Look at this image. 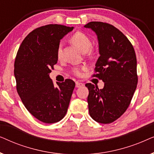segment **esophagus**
<instances>
[{"mask_svg": "<svg viewBox=\"0 0 154 154\" xmlns=\"http://www.w3.org/2000/svg\"><path fill=\"white\" fill-rule=\"evenodd\" d=\"M83 85H84V84L81 83V82H78L77 81L76 83H75V87H76V88L82 87V86H83Z\"/></svg>", "mask_w": 154, "mask_h": 154, "instance_id": "obj_1", "label": "esophagus"}]
</instances>
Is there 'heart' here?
Segmentation results:
<instances>
[{
	"mask_svg": "<svg viewBox=\"0 0 154 154\" xmlns=\"http://www.w3.org/2000/svg\"><path fill=\"white\" fill-rule=\"evenodd\" d=\"M70 41L75 47H77L82 52H86L92 47V41L87 35L81 31H78L73 33L70 38ZM61 46L62 44L59 45L57 49V55L60 57L61 53ZM85 69L84 67H75L73 69V73L77 76H81L82 71Z\"/></svg>",
	"mask_w": 154,
	"mask_h": 154,
	"instance_id": "1",
	"label": "heart"
}]
</instances>
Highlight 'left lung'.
<instances>
[{"mask_svg": "<svg viewBox=\"0 0 154 154\" xmlns=\"http://www.w3.org/2000/svg\"><path fill=\"white\" fill-rule=\"evenodd\" d=\"M97 35L100 57L92 76L102 80L104 86L99 89L85 84L90 116L100 123H113L129 106L137 85V58L128 38L113 25L101 22L85 24Z\"/></svg>", "mask_w": 154, "mask_h": 154, "instance_id": "8db88e82", "label": "left lung"}]
</instances>
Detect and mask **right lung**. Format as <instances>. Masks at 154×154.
<instances>
[{"mask_svg": "<svg viewBox=\"0 0 154 154\" xmlns=\"http://www.w3.org/2000/svg\"><path fill=\"white\" fill-rule=\"evenodd\" d=\"M73 29L60 24L38 27L27 35L17 53V90L29 113L43 123L61 121L68 109L74 81L66 79L56 88L49 74L57 63L60 40Z\"/></svg>", "mask_w": 154, "mask_h": 154, "instance_id": "1", "label": "right lung"}]
</instances>
